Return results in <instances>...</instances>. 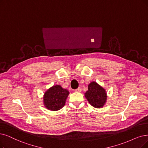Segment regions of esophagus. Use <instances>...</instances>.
Masks as SVG:
<instances>
[{"instance_id": "esophagus-1", "label": "esophagus", "mask_w": 148, "mask_h": 148, "mask_svg": "<svg viewBox=\"0 0 148 148\" xmlns=\"http://www.w3.org/2000/svg\"><path fill=\"white\" fill-rule=\"evenodd\" d=\"M75 92H81V88H76V89H75Z\"/></svg>"}]
</instances>
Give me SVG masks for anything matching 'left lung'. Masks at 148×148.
<instances>
[{
    "instance_id": "1",
    "label": "left lung",
    "mask_w": 148,
    "mask_h": 148,
    "mask_svg": "<svg viewBox=\"0 0 148 148\" xmlns=\"http://www.w3.org/2000/svg\"><path fill=\"white\" fill-rule=\"evenodd\" d=\"M85 97L93 107L96 108H102L107 98L105 90L96 82H92L88 86Z\"/></svg>"
}]
</instances>
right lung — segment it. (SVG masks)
I'll return each instance as SVG.
<instances>
[{
	"label": "right lung",
	"instance_id": "add662e5",
	"mask_svg": "<svg viewBox=\"0 0 148 148\" xmlns=\"http://www.w3.org/2000/svg\"><path fill=\"white\" fill-rule=\"evenodd\" d=\"M69 92L61 86L51 87L44 94V103L45 107L51 110H58L64 107Z\"/></svg>",
	"mask_w": 148,
	"mask_h": 148
}]
</instances>
